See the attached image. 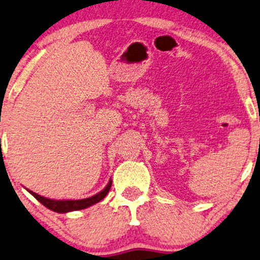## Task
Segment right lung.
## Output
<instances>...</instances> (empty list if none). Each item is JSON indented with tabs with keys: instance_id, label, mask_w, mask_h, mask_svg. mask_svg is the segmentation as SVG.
Masks as SVG:
<instances>
[{
	"instance_id": "obj_1",
	"label": "right lung",
	"mask_w": 260,
	"mask_h": 260,
	"mask_svg": "<svg viewBox=\"0 0 260 260\" xmlns=\"http://www.w3.org/2000/svg\"><path fill=\"white\" fill-rule=\"evenodd\" d=\"M110 186H112V179L108 182V184H107V186L102 190V191H100L94 196L88 197V199H83V200H51V199H47V197L38 195V193L30 191V190H28V191L32 193L38 201H39L41 205L46 207V208L53 210L55 213H69V212H72V210L85 209L88 208V207L100 202V201L105 199L107 193L109 192Z\"/></svg>"
}]
</instances>
